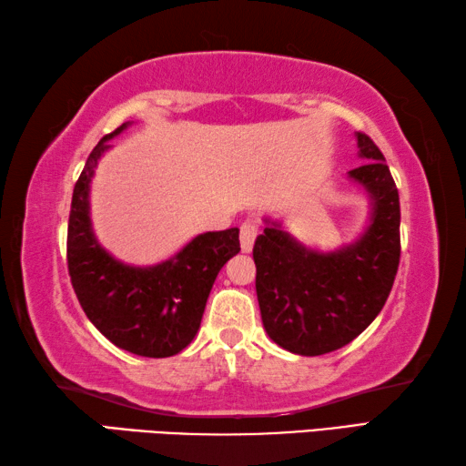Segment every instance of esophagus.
I'll use <instances>...</instances> for the list:
<instances>
[{
	"mask_svg": "<svg viewBox=\"0 0 466 466\" xmlns=\"http://www.w3.org/2000/svg\"><path fill=\"white\" fill-rule=\"evenodd\" d=\"M257 234H258V226L255 222H242L240 226V247L242 252H250L252 250V244L257 240Z\"/></svg>",
	"mask_w": 466,
	"mask_h": 466,
	"instance_id": "obj_1",
	"label": "esophagus"
}]
</instances>
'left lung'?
Instances as JSON below:
<instances>
[{
	"label": "left lung",
	"instance_id": "8db88e82",
	"mask_svg": "<svg viewBox=\"0 0 466 466\" xmlns=\"http://www.w3.org/2000/svg\"><path fill=\"white\" fill-rule=\"evenodd\" d=\"M362 167L349 177L370 199V224L349 247L306 248L281 224L265 219L252 257L262 326L281 349L319 357L352 342L391 293L400 267V193L383 152L357 132Z\"/></svg>",
	"mask_w": 466,
	"mask_h": 466
}]
</instances>
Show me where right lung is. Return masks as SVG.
Masks as SVG:
<instances>
[{
    "label": "right lung",
    "mask_w": 466,
    "mask_h": 466,
    "mask_svg": "<svg viewBox=\"0 0 466 466\" xmlns=\"http://www.w3.org/2000/svg\"><path fill=\"white\" fill-rule=\"evenodd\" d=\"M126 126L97 142L75 183L66 265L83 311L109 342L138 357L165 359L196 338L219 268L240 252L238 228L199 234L152 267H132L109 255L93 234L89 187L97 160Z\"/></svg>",
    "instance_id": "obj_1"
}]
</instances>
